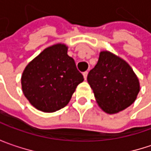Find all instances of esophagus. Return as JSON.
<instances>
[{
  "instance_id": "obj_1",
  "label": "esophagus",
  "mask_w": 151,
  "mask_h": 151,
  "mask_svg": "<svg viewBox=\"0 0 151 151\" xmlns=\"http://www.w3.org/2000/svg\"><path fill=\"white\" fill-rule=\"evenodd\" d=\"M87 74H88V72H87V71L83 73V76H84V78H85V79H86V78H87Z\"/></svg>"
}]
</instances>
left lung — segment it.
Returning a JSON list of instances; mask_svg holds the SVG:
<instances>
[{"mask_svg": "<svg viewBox=\"0 0 151 151\" xmlns=\"http://www.w3.org/2000/svg\"><path fill=\"white\" fill-rule=\"evenodd\" d=\"M87 81L97 103L107 114H115L129 106L140 91L138 78L131 67L108 51L100 53Z\"/></svg>", "mask_w": 151, "mask_h": 151, "instance_id": "1", "label": "left lung"}]
</instances>
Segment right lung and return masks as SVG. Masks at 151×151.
<instances>
[{
  "instance_id": "add662e5",
  "label": "right lung",
  "mask_w": 151,
  "mask_h": 151,
  "mask_svg": "<svg viewBox=\"0 0 151 151\" xmlns=\"http://www.w3.org/2000/svg\"><path fill=\"white\" fill-rule=\"evenodd\" d=\"M84 80L65 45L48 47L33 59L22 76L25 97L36 108L46 113L68 104L77 86Z\"/></svg>"
}]
</instances>
